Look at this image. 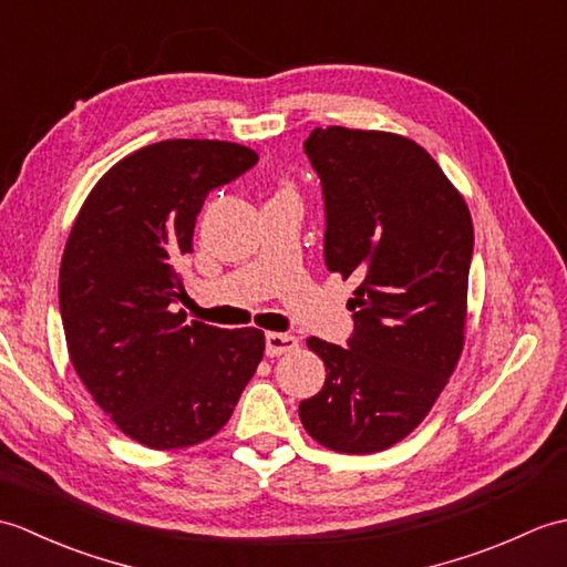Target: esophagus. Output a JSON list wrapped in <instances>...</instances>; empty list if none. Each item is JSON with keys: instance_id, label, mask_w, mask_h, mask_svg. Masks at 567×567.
Masks as SVG:
<instances>
[{"instance_id": "obj_1", "label": "esophagus", "mask_w": 567, "mask_h": 567, "mask_svg": "<svg viewBox=\"0 0 567 567\" xmlns=\"http://www.w3.org/2000/svg\"><path fill=\"white\" fill-rule=\"evenodd\" d=\"M297 346H299V341L292 333H277V331L265 333V353H268L270 358L292 353Z\"/></svg>"}]
</instances>
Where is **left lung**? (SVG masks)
<instances>
[{"mask_svg": "<svg viewBox=\"0 0 567 567\" xmlns=\"http://www.w3.org/2000/svg\"><path fill=\"white\" fill-rule=\"evenodd\" d=\"M305 151L327 202L323 260L360 285L348 299V348L307 339L327 382L299 404V419L323 449L378 453L426 419L461 360L473 219L412 138L327 126Z\"/></svg>", "mask_w": 567, "mask_h": 567, "instance_id": "8db88e82", "label": "left lung"}]
</instances>
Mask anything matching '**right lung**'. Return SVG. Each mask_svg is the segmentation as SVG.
<instances>
[{"instance_id": "1", "label": "right lung", "mask_w": 567, "mask_h": 567, "mask_svg": "<svg viewBox=\"0 0 567 567\" xmlns=\"http://www.w3.org/2000/svg\"><path fill=\"white\" fill-rule=\"evenodd\" d=\"M256 161L228 141L151 143L100 177L72 224L58 280L70 363L118 431L148 449L219 433L262 360L260 329L173 311L204 197Z\"/></svg>"}]
</instances>
